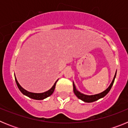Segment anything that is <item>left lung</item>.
Listing matches in <instances>:
<instances>
[{"mask_svg":"<svg viewBox=\"0 0 128 128\" xmlns=\"http://www.w3.org/2000/svg\"><path fill=\"white\" fill-rule=\"evenodd\" d=\"M116 74H117V71L115 72V76H114V78L113 79L112 81L111 82V84H110L109 86L104 90V91L102 92L101 93L98 94H94V95H86L84 94L81 93L80 91H78L76 89V87L75 84H74V81H73V90H74V93L75 94L76 96H77V98H79L80 99L82 100V101H84L85 102H92L96 101V100H99V99H101V98H104L105 96H106L107 94L110 92V90L112 88V86H113L114 84V81H115V77H116Z\"/></svg>","mask_w":128,"mask_h":128,"instance_id":"8db88e82","label":"left lung"}]
</instances>
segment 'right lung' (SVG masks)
<instances>
[{
    "instance_id": "add662e5",
    "label": "right lung",
    "mask_w": 128,
    "mask_h": 128,
    "mask_svg": "<svg viewBox=\"0 0 128 128\" xmlns=\"http://www.w3.org/2000/svg\"><path fill=\"white\" fill-rule=\"evenodd\" d=\"M14 78H15V81L16 83L17 84V86L18 88V89L20 90V91L23 94L24 96H28L29 98H31L32 99H35V100H43V99H46V98H48L50 96H51L53 94L54 91V89H55V87H56V84L57 81H58V80L55 82V83L54 84V85L52 86V88L50 89H49L46 92H44L42 93H34V92H30L28 91V90H25L24 88H22L20 84H19V82H18L16 78L15 75H14Z\"/></svg>"
}]
</instances>
